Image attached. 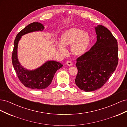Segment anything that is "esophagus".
Here are the masks:
<instances>
[{
    "label": "esophagus",
    "mask_w": 127,
    "mask_h": 127,
    "mask_svg": "<svg viewBox=\"0 0 127 127\" xmlns=\"http://www.w3.org/2000/svg\"><path fill=\"white\" fill-rule=\"evenodd\" d=\"M66 64H67V65H68V66H71L72 65V62H71V61H67Z\"/></svg>",
    "instance_id": "1"
}]
</instances>
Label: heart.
Listing matches in <instances>:
<instances>
[{
	"label": "heart",
	"mask_w": 127,
	"mask_h": 127,
	"mask_svg": "<svg viewBox=\"0 0 127 127\" xmlns=\"http://www.w3.org/2000/svg\"><path fill=\"white\" fill-rule=\"evenodd\" d=\"M61 43L58 44L59 51L63 55L67 54L64 47L70 45L72 55L80 56L86 51L91 42V37L87 32L79 28H71L64 31L60 37Z\"/></svg>",
	"instance_id": "obj_1"
}]
</instances>
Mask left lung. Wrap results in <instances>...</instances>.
<instances>
[{"instance_id":"left-lung-1","label":"left lung","mask_w":127,"mask_h":127,"mask_svg":"<svg viewBox=\"0 0 127 127\" xmlns=\"http://www.w3.org/2000/svg\"><path fill=\"white\" fill-rule=\"evenodd\" d=\"M97 41L89 51L77 59L75 83L80 90L92 92L101 88L118 64V42L105 27L95 28Z\"/></svg>"}]
</instances>
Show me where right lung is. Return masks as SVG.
<instances>
[{"mask_svg": "<svg viewBox=\"0 0 127 127\" xmlns=\"http://www.w3.org/2000/svg\"><path fill=\"white\" fill-rule=\"evenodd\" d=\"M44 26L38 22L29 24L19 32L15 38L11 60L15 72L21 82L26 87L34 90L44 89L52 82L56 72L63 65L55 61H49L39 68L29 70L23 67L17 58V47L21 36L25 34L34 31H42Z\"/></svg>", "mask_w": 127, "mask_h": 127, "instance_id": "add662e5", "label": "right lung"}]
</instances>
